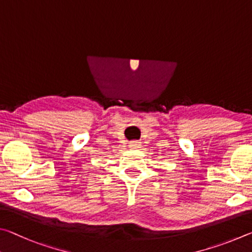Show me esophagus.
Segmentation results:
<instances>
[{
	"instance_id": "1",
	"label": "esophagus",
	"mask_w": 252,
	"mask_h": 252,
	"mask_svg": "<svg viewBox=\"0 0 252 252\" xmlns=\"http://www.w3.org/2000/svg\"><path fill=\"white\" fill-rule=\"evenodd\" d=\"M140 146H142V144H140V142H138V140H133V142L129 143V147L131 149H137V148H140Z\"/></svg>"
}]
</instances>
